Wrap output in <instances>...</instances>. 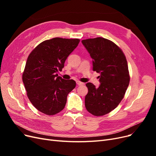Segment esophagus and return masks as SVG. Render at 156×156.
I'll return each instance as SVG.
<instances>
[{
    "label": "esophagus",
    "instance_id": "esophagus-1",
    "mask_svg": "<svg viewBox=\"0 0 156 156\" xmlns=\"http://www.w3.org/2000/svg\"><path fill=\"white\" fill-rule=\"evenodd\" d=\"M76 83H77V85H79V86H81V85H83L84 84V83H82V82H80V81H76Z\"/></svg>",
    "mask_w": 156,
    "mask_h": 156
}]
</instances>
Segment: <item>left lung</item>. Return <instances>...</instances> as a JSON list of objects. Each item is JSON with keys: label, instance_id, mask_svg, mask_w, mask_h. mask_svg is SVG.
<instances>
[{"label": "left lung", "instance_id": "8db88e82", "mask_svg": "<svg viewBox=\"0 0 156 156\" xmlns=\"http://www.w3.org/2000/svg\"><path fill=\"white\" fill-rule=\"evenodd\" d=\"M92 58L93 70L100 73L98 88L91 83L86 86L85 107L99 116L110 112L123 99L129 83L128 66L122 51L112 41L103 37L82 40Z\"/></svg>", "mask_w": 156, "mask_h": 156}]
</instances>
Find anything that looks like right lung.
<instances>
[{"label":"right lung","instance_id":"obj_1","mask_svg":"<svg viewBox=\"0 0 156 156\" xmlns=\"http://www.w3.org/2000/svg\"><path fill=\"white\" fill-rule=\"evenodd\" d=\"M79 39L54 37L41 42L27 58L23 82L29 100L39 111L54 115L62 111L68 94L76 86L73 79L58 76L70 53L77 48Z\"/></svg>","mask_w":156,"mask_h":156}]
</instances>
